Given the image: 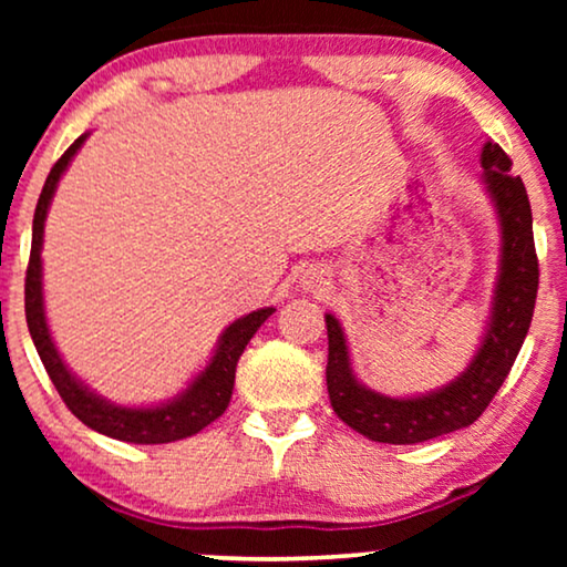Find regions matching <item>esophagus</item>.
Masks as SVG:
<instances>
[{"label": "esophagus", "mask_w": 567, "mask_h": 567, "mask_svg": "<svg viewBox=\"0 0 567 567\" xmlns=\"http://www.w3.org/2000/svg\"><path fill=\"white\" fill-rule=\"evenodd\" d=\"M301 284L307 286V289H315V291H322V286L328 284V278H324V274L320 268H309L305 278H301Z\"/></svg>", "instance_id": "34e87169"}]
</instances>
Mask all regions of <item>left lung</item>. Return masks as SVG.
<instances>
[{"label":"left lung","instance_id":"1","mask_svg":"<svg viewBox=\"0 0 567 567\" xmlns=\"http://www.w3.org/2000/svg\"><path fill=\"white\" fill-rule=\"evenodd\" d=\"M483 185L501 227V262L483 340L470 367L441 390L415 398H390L361 384L353 374L346 332L336 315L328 324V392L340 421L379 444H421L444 433L467 429L491 405L508 377L526 332L539 286V262L534 252L532 206L522 177L511 175V159L498 144L485 142Z\"/></svg>","mask_w":567,"mask_h":567}]
</instances>
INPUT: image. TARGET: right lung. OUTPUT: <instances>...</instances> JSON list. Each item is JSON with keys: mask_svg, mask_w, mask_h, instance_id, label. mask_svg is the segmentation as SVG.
<instances>
[{"mask_svg": "<svg viewBox=\"0 0 567 567\" xmlns=\"http://www.w3.org/2000/svg\"><path fill=\"white\" fill-rule=\"evenodd\" d=\"M90 134H82L69 150L61 154V159L51 167L45 185L38 198L35 216H33V245H30V262L25 274V317L28 330L33 338L35 351L41 355L45 371H49L53 386H56L61 400L66 408L87 425V429L103 433V436L128 441V444H169V441H181L188 436H196L204 431L208 423H214L224 410H227L231 400V390H235V371L237 361L243 355L245 346L258 332L262 322L276 312L274 307H262L258 312H250L239 317L221 332L219 343L214 348V355L208 359L204 371H198L190 379V384L183 392H177L173 400L159 402V405L150 408H126L115 405V402L105 400L103 394L90 390L82 379L72 374L61 359L59 348L53 346L49 322H45V307H43V227L45 216H49V206L61 175L66 173L69 162L80 152L84 138Z\"/></svg>", "mask_w": 567, "mask_h": 567, "instance_id": "obj_1", "label": "right lung"}]
</instances>
